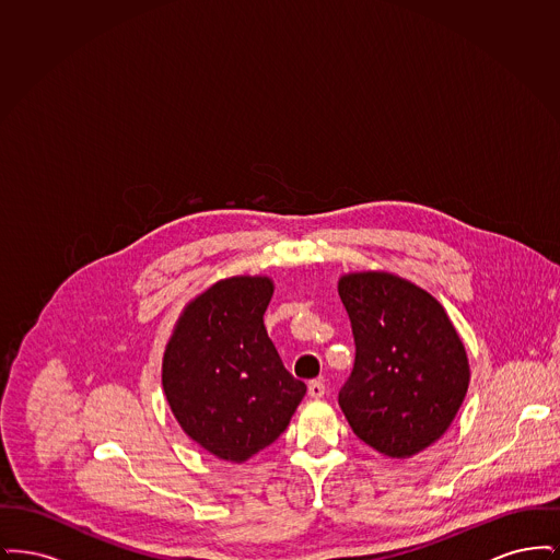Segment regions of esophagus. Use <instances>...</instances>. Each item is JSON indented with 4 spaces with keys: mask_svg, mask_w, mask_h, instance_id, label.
<instances>
[{
    "mask_svg": "<svg viewBox=\"0 0 560 560\" xmlns=\"http://www.w3.org/2000/svg\"><path fill=\"white\" fill-rule=\"evenodd\" d=\"M308 395H311L313 399H320V397L325 395V384H323L320 380L308 382Z\"/></svg>",
    "mask_w": 560,
    "mask_h": 560,
    "instance_id": "34e87169",
    "label": "esophagus"
}]
</instances>
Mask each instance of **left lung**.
<instances>
[{
	"label": "left lung",
	"mask_w": 560,
	"mask_h": 560,
	"mask_svg": "<svg viewBox=\"0 0 560 560\" xmlns=\"http://www.w3.org/2000/svg\"><path fill=\"white\" fill-rule=\"evenodd\" d=\"M354 336V368L338 402L352 432L388 457L424 452L452 427L470 365L445 308L390 272L338 281Z\"/></svg>",
	"instance_id": "obj_1"
}]
</instances>
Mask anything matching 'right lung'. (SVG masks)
Segmentation results:
<instances>
[{
	"instance_id": "obj_1",
	"label": "right lung",
	"mask_w": 560,
	"mask_h": 560,
	"mask_svg": "<svg viewBox=\"0 0 560 560\" xmlns=\"http://www.w3.org/2000/svg\"><path fill=\"white\" fill-rule=\"evenodd\" d=\"M268 277H231L188 302L163 352L174 418L220 459L241 464L275 443L306 395L268 338Z\"/></svg>"
}]
</instances>
